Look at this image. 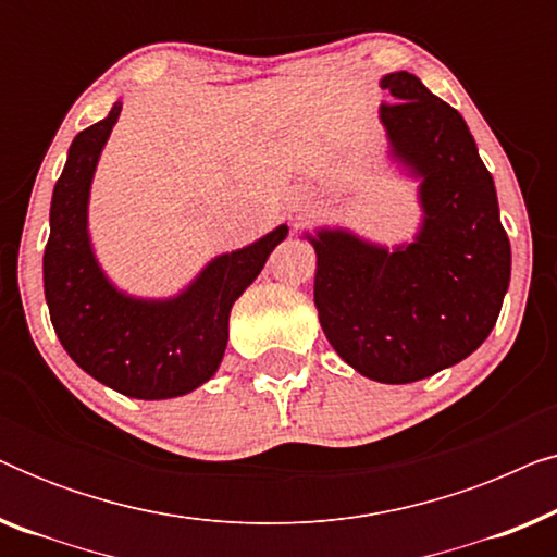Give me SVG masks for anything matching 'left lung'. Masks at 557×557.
Here are the masks:
<instances>
[{"mask_svg": "<svg viewBox=\"0 0 557 557\" xmlns=\"http://www.w3.org/2000/svg\"><path fill=\"white\" fill-rule=\"evenodd\" d=\"M387 159L418 182L421 223L387 248L349 227L304 233L317 250L319 324L342 360L403 385L467 360L497 324L512 273L497 189L461 113L413 73L380 78Z\"/></svg>", "mask_w": 557, "mask_h": 557, "instance_id": "obj_1", "label": "left lung"}]
</instances>
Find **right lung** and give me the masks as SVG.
Listing matches in <instances>:
<instances>
[{"instance_id": "add662e5", "label": "right lung", "mask_w": 557, "mask_h": 557, "mask_svg": "<svg viewBox=\"0 0 557 557\" xmlns=\"http://www.w3.org/2000/svg\"><path fill=\"white\" fill-rule=\"evenodd\" d=\"M119 116L121 101L67 149L50 202L45 301L60 345L83 372L136 400L180 398L218 372L233 304L286 240L288 225L215 256L174 296L147 299L121 292L98 263L88 231L90 185Z\"/></svg>"}]
</instances>
